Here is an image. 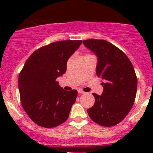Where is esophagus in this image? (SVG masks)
<instances>
[{
    "label": "esophagus",
    "instance_id": "34e87169",
    "mask_svg": "<svg viewBox=\"0 0 153 153\" xmlns=\"http://www.w3.org/2000/svg\"><path fill=\"white\" fill-rule=\"evenodd\" d=\"M78 92L80 94H85V92H84L83 91L81 90V89H79V90L78 91Z\"/></svg>",
    "mask_w": 153,
    "mask_h": 153
}]
</instances>
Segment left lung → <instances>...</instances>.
Here are the masks:
<instances>
[{"instance_id": "obj_1", "label": "left lung", "mask_w": 153, "mask_h": 153, "mask_svg": "<svg viewBox=\"0 0 153 153\" xmlns=\"http://www.w3.org/2000/svg\"><path fill=\"white\" fill-rule=\"evenodd\" d=\"M98 57L96 74L103 79L101 96L93 94L94 105L87 109L90 118L103 127H112L126 117L134 103L137 78L127 56L103 39L82 42Z\"/></svg>"}]
</instances>
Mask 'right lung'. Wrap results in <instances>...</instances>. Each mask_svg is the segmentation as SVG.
Segmentation results:
<instances>
[{
	"instance_id": "obj_1",
	"label": "right lung",
	"mask_w": 153,
	"mask_h": 153,
	"mask_svg": "<svg viewBox=\"0 0 153 153\" xmlns=\"http://www.w3.org/2000/svg\"><path fill=\"white\" fill-rule=\"evenodd\" d=\"M82 40L52 42L34 51L19 75L21 102L39 126L52 128L68 119L78 91H65L56 79L65 73L67 62Z\"/></svg>"
}]
</instances>
